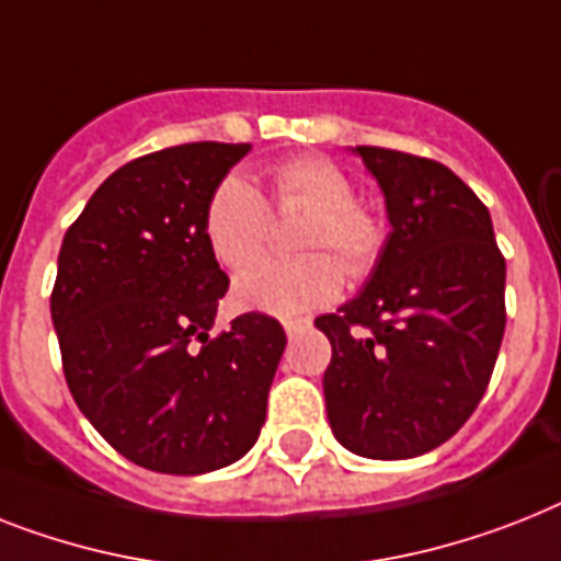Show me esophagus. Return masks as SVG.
I'll return each instance as SVG.
<instances>
[{"instance_id":"34e87169","label":"esophagus","mask_w":561,"mask_h":561,"mask_svg":"<svg viewBox=\"0 0 561 561\" xmlns=\"http://www.w3.org/2000/svg\"><path fill=\"white\" fill-rule=\"evenodd\" d=\"M282 325H285V334L296 336V334H299V331H305V328L311 325V322H308V320H285V322H282Z\"/></svg>"}]
</instances>
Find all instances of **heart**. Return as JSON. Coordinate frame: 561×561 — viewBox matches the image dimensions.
<instances>
[{
  "label": "heart",
  "instance_id": "b5f03b06",
  "mask_svg": "<svg viewBox=\"0 0 561 561\" xmlns=\"http://www.w3.org/2000/svg\"><path fill=\"white\" fill-rule=\"evenodd\" d=\"M273 202L282 213H308L299 259H259L265 248L271 213L248 175L230 172L218 181L204 209V236L213 256L244 271L233 282V299L244 311L296 317L336 299L348 276H366L383 250V225L368 207L354 202V181L334 161L302 154L279 163L271 178ZM340 261L339 266L335 262Z\"/></svg>",
  "mask_w": 561,
  "mask_h": 561
}]
</instances>
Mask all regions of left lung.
<instances>
[{
  "label": "left lung",
  "mask_w": 561,
  "mask_h": 561,
  "mask_svg": "<svg viewBox=\"0 0 561 561\" xmlns=\"http://www.w3.org/2000/svg\"><path fill=\"white\" fill-rule=\"evenodd\" d=\"M391 233L352 302L317 317L331 340L328 423L354 455L400 461L449 440L484 398L504 336L507 267L490 209L449 167L357 147Z\"/></svg>",
  "instance_id": "8db88e82"
}]
</instances>
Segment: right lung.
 Masks as SVG:
<instances>
[{"label":"right lung","instance_id":"right-lung-1","mask_svg":"<svg viewBox=\"0 0 561 561\" xmlns=\"http://www.w3.org/2000/svg\"><path fill=\"white\" fill-rule=\"evenodd\" d=\"M250 144H184L98 186L57 259L51 320L71 398L123 458L202 476L256 444L285 331L241 313L213 336L227 273L204 236L218 181Z\"/></svg>","mask_w":561,"mask_h":561}]
</instances>
